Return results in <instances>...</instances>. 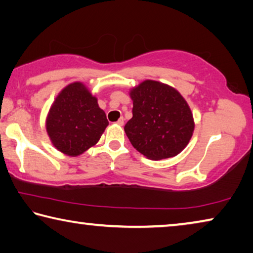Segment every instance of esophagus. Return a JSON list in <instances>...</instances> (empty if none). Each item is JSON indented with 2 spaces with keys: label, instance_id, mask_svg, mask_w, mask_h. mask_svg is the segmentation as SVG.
<instances>
[{
  "label": "esophagus",
  "instance_id": "34e87169",
  "mask_svg": "<svg viewBox=\"0 0 253 253\" xmlns=\"http://www.w3.org/2000/svg\"><path fill=\"white\" fill-rule=\"evenodd\" d=\"M124 121H125V119H124V117H121V118H119L118 121H117V124H118L119 126H123V125H124Z\"/></svg>",
  "mask_w": 253,
  "mask_h": 253
}]
</instances>
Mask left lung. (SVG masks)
<instances>
[{
  "mask_svg": "<svg viewBox=\"0 0 253 253\" xmlns=\"http://www.w3.org/2000/svg\"><path fill=\"white\" fill-rule=\"evenodd\" d=\"M132 117L124 127L130 143L154 161L173 157L190 142L193 115L177 90L146 80L130 92Z\"/></svg>",
  "mask_w": 253,
  "mask_h": 253,
  "instance_id": "1",
  "label": "left lung"
}]
</instances>
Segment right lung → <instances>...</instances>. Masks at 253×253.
Masks as SVG:
<instances>
[{
  "label": "right lung",
  "instance_id": "obj_1",
  "mask_svg": "<svg viewBox=\"0 0 253 253\" xmlns=\"http://www.w3.org/2000/svg\"><path fill=\"white\" fill-rule=\"evenodd\" d=\"M107 126L105 111L81 83L67 85L59 93L46 118L51 142L69 156H78L93 146Z\"/></svg>",
  "mask_w": 253,
  "mask_h": 253
}]
</instances>
